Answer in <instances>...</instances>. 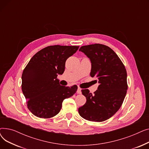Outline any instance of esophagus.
<instances>
[{"label":"esophagus","mask_w":149,"mask_h":149,"mask_svg":"<svg viewBox=\"0 0 149 149\" xmlns=\"http://www.w3.org/2000/svg\"><path fill=\"white\" fill-rule=\"evenodd\" d=\"M77 92L78 93H79V94H80V93H81V89L80 87L78 88V89H77Z\"/></svg>","instance_id":"esophagus-1"}]
</instances>
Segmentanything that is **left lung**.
I'll use <instances>...</instances> for the list:
<instances>
[{
  "instance_id": "left-lung-1",
  "label": "left lung",
  "mask_w": 149,
  "mask_h": 149,
  "mask_svg": "<svg viewBox=\"0 0 149 149\" xmlns=\"http://www.w3.org/2000/svg\"><path fill=\"white\" fill-rule=\"evenodd\" d=\"M79 51L90 58V75L98 79L100 85L93 94L88 89L81 90L86 102L79 108V113L86 120L104 121L119 110L126 97L128 88L126 68L117 54L106 45H85Z\"/></svg>"
}]
</instances>
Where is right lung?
<instances>
[{"label":"right lung","mask_w":149,"mask_h":149,"mask_svg":"<svg viewBox=\"0 0 149 149\" xmlns=\"http://www.w3.org/2000/svg\"><path fill=\"white\" fill-rule=\"evenodd\" d=\"M79 46H49L37 52L23 71L22 90L30 112L40 118H50L61 110L63 101L76 92L77 85L64 86L57 77L65 71L66 60Z\"/></svg>","instance_id":"add662e5"}]
</instances>
